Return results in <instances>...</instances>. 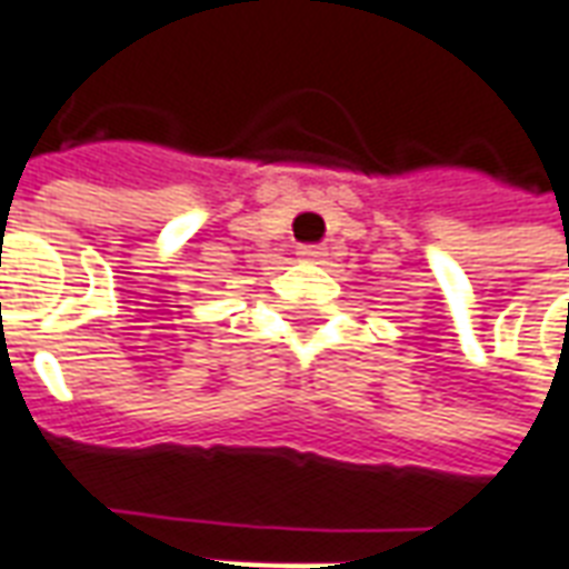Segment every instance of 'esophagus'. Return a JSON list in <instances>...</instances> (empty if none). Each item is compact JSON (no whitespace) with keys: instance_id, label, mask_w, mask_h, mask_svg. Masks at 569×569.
I'll use <instances>...</instances> for the list:
<instances>
[{"instance_id":"34e87169","label":"esophagus","mask_w":569,"mask_h":569,"mask_svg":"<svg viewBox=\"0 0 569 569\" xmlns=\"http://www.w3.org/2000/svg\"><path fill=\"white\" fill-rule=\"evenodd\" d=\"M296 256L301 261H320L326 252H322V247H298Z\"/></svg>"}]
</instances>
